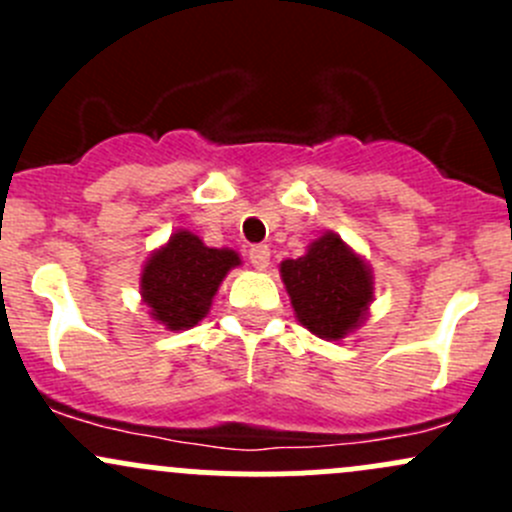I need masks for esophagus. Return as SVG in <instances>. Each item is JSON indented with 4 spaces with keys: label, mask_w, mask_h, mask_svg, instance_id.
Masks as SVG:
<instances>
[{
    "label": "esophagus",
    "mask_w": 512,
    "mask_h": 512,
    "mask_svg": "<svg viewBox=\"0 0 512 512\" xmlns=\"http://www.w3.org/2000/svg\"><path fill=\"white\" fill-rule=\"evenodd\" d=\"M250 262L257 267V270H267V265H270V247L267 245L250 247Z\"/></svg>",
    "instance_id": "esophagus-1"
}]
</instances>
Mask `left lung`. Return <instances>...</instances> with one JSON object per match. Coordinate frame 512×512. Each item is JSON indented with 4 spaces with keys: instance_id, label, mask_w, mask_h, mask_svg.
I'll return each mask as SVG.
<instances>
[{
    "instance_id": "obj_1",
    "label": "left lung",
    "mask_w": 512,
    "mask_h": 512,
    "mask_svg": "<svg viewBox=\"0 0 512 512\" xmlns=\"http://www.w3.org/2000/svg\"><path fill=\"white\" fill-rule=\"evenodd\" d=\"M299 324L319 339H344L354 332L374 299V282L366 262L327 232L309 245L307 255L280 265Z\"/></svg>"
}]
</instances>
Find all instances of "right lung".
<instances>
[{
    "label": "right lung",
    "instance_id": "right-lung-1",
    "mask_svg": "<svg viewBox=\"0 0 512 512\" xmlns=\"http://www.w3.org/2000/svg\"><path fill=\"white\" fill-rule=\"evenodd\" d=\"M237 265L240 257L235 250L208 247L193 232L178 230L143 267V302L151 307V317L170 332L190 329L210 312L220 282Z\"/></svg>",
    "mask_w": 512,
    "mask_h": 512
}]
</instances>
